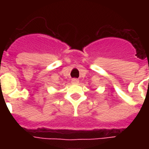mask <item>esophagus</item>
Here are the masks:
<instances>
[{"mask_svg": "<svg viewBox=\"0 0 149 149\" xmlns=\"http://www.w3.org/2000/svg\"><path fill=\"white\" fill-rule=\"evenodd\" d=\"M72 84H78L79 83V80L77 79V78H73V79H72Z\"/></svg>", "mask_w": 149, "mask_h": 149, "instance_id": "esophagus-1", "label": "esophagus"}]
</instances>
